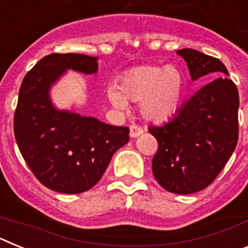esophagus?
I'll return each instance as SVG.
<instances>
[{
  "instance_id": "34e87169",
  "label": "esophagus",
  "mask_w": 248,
  "mask_h": 248,
  "mask_svg": "<svg viewBox=\"0 0 248 248\" xmlns=\"http://www.w3.org/2000/svg\"><path fill=\"white\" fill-rule=\"evenodd\" d=\"M143 128L139 125H131L130 126V137L131 138H137L139 137L140 134H143Z\"/></svg>"
}]
</instances>
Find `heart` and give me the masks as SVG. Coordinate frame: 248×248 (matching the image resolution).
I'll list each match as a JSON object with an SVG mask.
<instances>
[{
    "instance_id": "1",
    "label": "heart",
    "mask_w": 248,
    "mask_h": 248,
    "mask_svg": "<svg viewBox=\"0 0 248 248\" xmlns=\"http://www.w3.org/2000/svg\"><path fill=\"white\" fill-rule=\"evenodd\" d=\"M184 92V77L177 68L144 65L131 69L123 77L120 91L109 88L108 98L119 109L126 108V99L141 102L143 117L160 123L169 120L180 110Z\"/></svg>"
}]
</instances>
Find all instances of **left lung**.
<instances>
[{
	"instance_id": "1",
	"label": "left lung",
	"mask_w": 248,
	"mask_h": 248,
	"mask_svg": "<svg viewBox=\"0 0 248 248\" xmlns=\"http://www.w3.org/2000/svg\"><path fill=\"white\" fill-rule=\"evenodd\" d=\"M189 67L192 80L206 76L203 85L168 123L151 125L157 140L153 174L169 192L194 194L217 177L235 151L238 140L237 87L220 59L199 50H177Z\"/></svg>"
}]
</instances>
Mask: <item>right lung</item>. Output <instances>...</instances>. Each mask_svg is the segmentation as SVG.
Segmentation results:
<instances>
[{"label":"right lung","mask_w":248,"mask_h":248,"mask_svg":"<svg viewBox=\"0 0 248 248\" xmlns=\"http://www.w3.org/2000/svg\"><path fill=\"white\" fill-rule=\"evenodd\" d=\"M97 59L52 53L26 74L19 88L13 119L17 145L39 183L53 191H88L100 180L114 153L129 141L128 126L58 110L50 102V87L67 69L97 73Z\"/></svg>","instance_id":"obj_1"}]
</instances>
